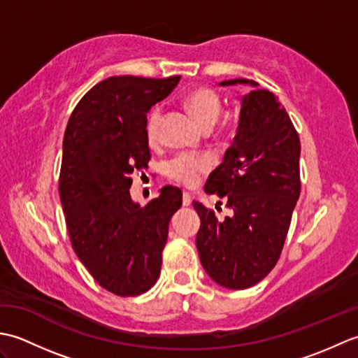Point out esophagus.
I'll list each match as a JSON object with an SVG mask.
<instances>
[{"label":"esophagus","instance_id":"1","mask_svg":"<svg viewBox=\"0 0 358 358\" xmlns=\"http://www.w3.org/2000/svg\"><path fill=\"white\" fill-rule=\"evenodd\" d=\"M191 203H192V196L187 192H185L183 194V206H191Z\"/></svg>","mask_w":358,"mask_h":358}]
</instances>
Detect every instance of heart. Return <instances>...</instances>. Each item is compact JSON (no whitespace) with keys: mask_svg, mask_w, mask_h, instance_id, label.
Returning a JSON list of instances; mask_svg holds the SVG:
<instances>
[{"mask_svg":"<svg viewBox=\"0 0 358 358\" xmlns=\"http://www.w3.org/2000/svg\"><path fill=\"white\" fill-rule=\"evenodd\" d=\"M185 104L189 112L192 113L194 120L204 131L210 129L217 123L220 112H222V96H220L215 89L209 86H200L192 89L185 96ZM162 120L163 108L157 104L150 109L146 118V140L149 144L158 143ZM209 167L210 162L206 157L181 154L166 164V175L180 185L192 187L199 183L201 175L209 171Z\"/></svg>","mask_w":358,"mask_h":358,"instance_id":"obj_1","label":"heart"}]
</instances>
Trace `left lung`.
<instances>
[{
  "instance_id": "1",
  "label": "left lung",
  "mask_w": 358,
  "mask_h": 358,
  "mask_svg": "<svg viewBox=\"0 0 358 358\" xmlns=\"http://www.w3.org/2000/svg\"><path fill=\"white\" fill-rule=\"evenodd\" d=\"M234 85L258 86L245 78L222 83ZM300 187V138L285 106L269 90H250L241 100L232 146L204 186L224 199L234 215L218 220L214 210L194 203L201 220L196 249L215 283L248 289L273 269Z\"/></svg>"
}]
</instances>
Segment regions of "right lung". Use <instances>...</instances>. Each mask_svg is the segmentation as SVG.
Segmentation results:
<instances>
[{"instance_id": "add662e5", "label": "right lung", "mask_w": 358, "mask_h": 358, "mask_svg": "<svg viewBox=\"0 0 358 358\" xmlns=\"http://www.w3.org/2000/svg\"><path fill=\"white\" fill-rule=\"evenodd\" d=\"M180 75H123L95 85L67 121L59 171V199L75 254L106 291L144 294L162 272L169 222L181 191L166 186L146 206L129 194L131 175L150 159L146 118L171 94Z\"/></svg>"}]
</instances>
